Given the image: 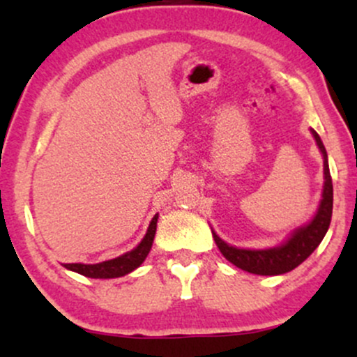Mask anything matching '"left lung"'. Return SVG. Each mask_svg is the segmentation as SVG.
<instances>
[{"instance_id":"obj_1","label":"left lung","mask_w":357,"mask_h":357,"mask_svg":"<svg viewBox=\"0 0 357 357\" xmlns=\"http://www.w3.org/2000/svg\"><path fill=\"white\" fill-rule=\"evenodd\" d=\"M312 134L324 155V178H326L322 202L317 215L314 216V220L307 227L298 228L282 247L270 250H241L230 247L216 233H213V238L218 245L220 252L235 267L245 270V272L255 273V275H280V273H287L307 260L326 236L327 230H329L331 218H333V179H331L329 165H327L326 147H324L321 137L315 130H312Z\"/></svg>"}]
</instances>
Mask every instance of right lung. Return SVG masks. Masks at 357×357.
I'll list each match as a JSON object with an SVG mask.
<instances>
[{
    "label": "right lung",
    "mask_w": 357,
    "mask_h": 357,
    "mask_svg": "<svg viewBox=\"0 0 357 357\" xmlns=\"http://www.w3.org/2000/svg\"><path fill=\"white\" fill-rule=\"evenodd\" d=\"M155 225H158V215L151 221L149 228H147L146 236L142 238L141 243L136 248L130 250L126 255L114 258V260L102 261V264L96 265H84V264H65V268L72 270V272L80 273L89 278H116L122 277L126 273L136 270L142 261L146 260L147 253H149L151 247H153V240L155 235Z\"/></svg>",
    "instance_id": "obj_1"
}]
</instances>
